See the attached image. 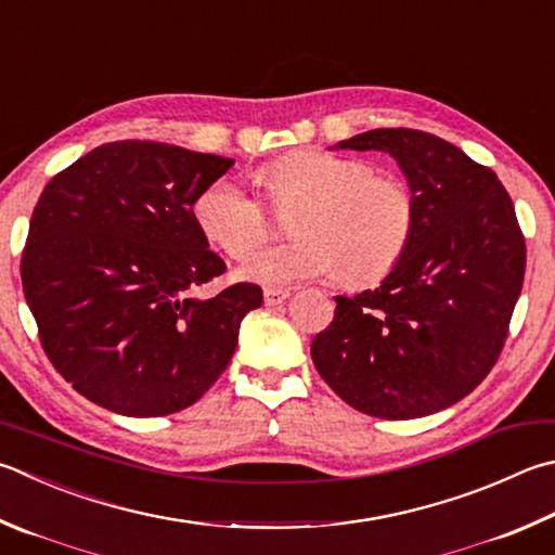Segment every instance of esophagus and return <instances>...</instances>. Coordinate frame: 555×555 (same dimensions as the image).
I'll list each match as a JSON object with an SVG mask.
<instances>
[{"mask_svg":"<svg viewBox=\"0 0 555 555\" xmlns=\"http://www.w3.org/2000/svg\"><path fill=\"white\" fill-rule=\"evenodd\" d=\"M291 296L288 288H279V286H267L264 288V304L267 306H279Z\"/></svg>","mask_w":555,"mask_h":555,"instance_id":"34e87169","label":"esophagus"}]
</instances>
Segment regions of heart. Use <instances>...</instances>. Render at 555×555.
<instances>
[{"instance_id": "heart-1", "label": "heart", "mask_w": 555, "mask_h": 555, "mask_svg": "<svg viewBox=\"0 0 555 555\" xmlns=\"http://www.w3.org/2000/svg\"><path fill=\"white\" fill-rule=\"evenodd\" d=\"M271 206L293 210L294 240L245 259L240 276L267 286L339 274L361 286L388 276L410 247L417 201L405 181L376 175L364 159L294 150L259 172ZM194 218L208 243L245 257L269 235L264 206L240 184L218 179L201 191Z\"/></svg>"}]
</instances>
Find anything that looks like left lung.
<instances>
[{
    "mask_svg": "<svg viewBox=\"0 0 555 555\" xmlns=\"http://www.w3.org/2000/svg\"><path fill=\"white\" fill-rule=\"evenodd\" d=\"M339 150L396 159L417 201L415 235L374 291L335 296L310 345L337 396L380 420L439 412L478 386L505 347L527 247L492 169L425 130L376 128Z\"/></svg>",
    "mask_w": 555,
    "mask_h": 555,
    "instance_id": "obj_1",
    "label": "left lung"
}]
</instances>
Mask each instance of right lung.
I'll return each mask as SVG.
<instances>
[{"instance_id":"right-lung-1","label":"right lung","mask_w":555,"mask_h":555,"mask_svg":"<svg viewBox=\"0 0 555 555\" xmlns=\"http://www.w3.org/2000/svg\"><path fill=\"white\" fill-rule=\"evenodd\" d=\"M233 165L120 140L79 157L40 194L22 257L24 296L57 374L96 405L172 415L228 369L261 288L194 298L225 271L194 204Z\"/></svg>"}]
</instances>
